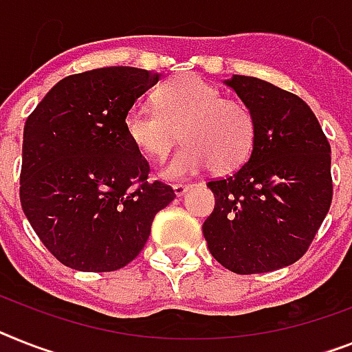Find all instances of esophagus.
<instances>
[{
    "mask_svg": "<svg viewBox=\"0 0 352 352\" xmlns=\"http://www.w3.org/2000/svg\"><path fill=\"white\" fill-rule=\"evenodd\" d=\"M173 188H174V194L179 197L187 192V190H190V188H192V185H188V183H176Z\"/></svg>",
    "mask_w": 352,
    "mask_h": 352,
    "instance_id": "obj_1",
    "label": "esophagus"
}]
</instances>
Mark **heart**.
<instances>
[{
  "label": "heart",
  "mask_w": 352,
  "mask_h": 352,
  "mask_svg": "<svg viewBox=\"0 0 352 352\" xmlns=\"http://www.w3.org/2000/svg\"><path fill=\"white\" fill-rule=\"evenodd\" d=\"M129 140L153 160L185 147L160 169L165 179H182L216 167L232 170L245 164L255 136L254 115L246 104L223 98V93L197 75L174 78L156 95V107L136 104L126 113Z\"/></svg>",
  "instance_id": "obj_1"
}]
</instances>
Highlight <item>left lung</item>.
<instances>
[{
  "label": "left lung",
  "instance_id": "obj_1",
  "mask_svg": "<svg viewBox=\"0 0 352 352\" xmlns=\"http://www.w3.org/2000/svg\"><path fill=\"white\" fill-rule=\"evenodd\" d=\"M255 122L252 153L212 179L216 207L203 223L212 257L234 274L274 272L306 254L333 199L331 147L300 97L255 77L225 80Z\"/></svg>",
  "mask_w": 352,
  "mask_h": 352
}]
</instances>
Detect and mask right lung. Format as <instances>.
Masks as SVG:
<instances>
[{
	"label": "right lung",
	"instance_id": "right-lung-1",
	"mask_svg": "<svg viewBox=\"0 0 352 352\" xmlns=\"http://www.w3.org/2000/svg\"><path fill=\"white\" fill-rule=\"evenodd\" d=\"M160 74L109 66L55 84L26 118L19 197L55 259L80 272H115L145 246L173 187L147 182L126 113Z\"/></svg>",
	"mask_w": 352,
	"mask_h": 352
}]
</instances>
